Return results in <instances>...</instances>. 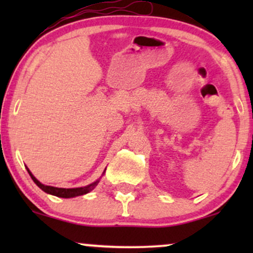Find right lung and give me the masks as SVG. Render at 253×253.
Returning <instances> with one entry per match:
<instances>
[{"label": "right lung", "mask_w": 253, "mask_h": 253, "mask_svg": "<svg viewBox=\"0 0 253 253\" xmlns=\"http://www.w3.org/2000/svg\"><path fill=\"white\" fill-rule=\"evenodd\" d=\"M28 173H30L32 179H33L34 183H36V184L40 188V189L45 191V193L51 194V195H54V196H58V197H64V199H69V197L84 195V194L89 193V191H91L92 189H94V188L96 187L97 183H98V181H96V182L91 183V184L86 185V187H83V188H71V189H65V188H54V187H50V185H43L39 181H38L36 177L32 175L30 170H28Z\"/></svg>", "instance_id": "right-lung-1"}]
</instances>
